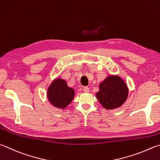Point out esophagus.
<instances>
[{"label": "esophagus", "instance_id": "esophagus-1", "mask_svg": "<svg viewBox=\"0 0 160 160\" xmlns=\"http://www.w3.org/2000/svg\"><path fill=\"white\" fill-rule=\"evenodd\" d=\"M83 92H85V93H88L89 92V88L88 87H84L83 88Z\"/></svg>", "mask_w": 160, "mask_h": 160}]
</instances>
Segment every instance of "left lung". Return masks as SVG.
<instances>
[{"label": "left lung", "mask_w": 160, "mask_h": 160, "mask_svg": "<svg viewBox=\"0 0 160 160\" xmlns=\"http://www.w3.org/2000/svg\"><path fill=\"white\" fill-rule=\"evenodd\" d=\"M128 95V89L120 77L109 76L99 85L97 97L106 109H114L124 103Z\"/></svg>", "instance_id": "1"}]
</instances>
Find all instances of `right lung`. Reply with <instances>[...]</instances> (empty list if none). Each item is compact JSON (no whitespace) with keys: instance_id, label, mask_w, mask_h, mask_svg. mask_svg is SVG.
Wrapping results in <instances>:
<instances>
[{"instance_id":"right-lung-1","label":"right lung","mask_w":160,"mask_h":160,"mask_svg":"<svg viewBox=\"0 0 160 160\" xmlns=\"http://www.w3.org/2000/svg\"><path fill=\"white\" fill-rule=\"evenodd\" d=\"M48 97L52 105L57 108H64L74 97V90L68 88L64 80L57 79L48 89Z\"/></svg>"}]
</instances>
